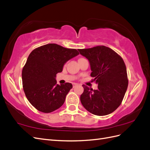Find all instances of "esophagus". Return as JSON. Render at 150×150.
Listing matches in <instances>:
<instances>
[{
	"label": "esophagus",
	"mask_w": 150,
	"mask_h": 150,
	"mask_svg": "<svg viewBox=\"0 0 150 150\" xmlns=\"http://www.w3.org/2000/svg\"><path fill=\"white\" fill-rule=\"evenodd\" d=\"M72 85H73V87H74V86H77V85H78V84H77V83H72Z\"/></svg>",
	"instance_id": "1"
}]
</instances>
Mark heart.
<instances>
[{
  "label": "heart",
  "mask_w": 150,
  "mask_h": 150,
  "mask_svg": "<svg viewBox=\"0 0 150 150\" xmlns=\"http://www.w3.org/2000/svg\"><path fill=\"white\" fill-rule=\"evenodd\" d=\"M80 59H83V58H81V59H79V60H80Z\"/></svg>",
  "instance_id": "obj_1"
}]
</instances>
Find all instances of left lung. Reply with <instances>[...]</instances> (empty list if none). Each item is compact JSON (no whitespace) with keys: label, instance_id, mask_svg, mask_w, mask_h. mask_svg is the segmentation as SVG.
<instances>
[{"label":"left lung","instance_id":"8db88e82","mask_svg":"<svg viewBox=\"0 0 150 150\" xmlns=\"http://www.w3.org/2000/svg\"><path fill=\"white\" fill-rule=\"evenodd\" d=\"M78 51L89 61L91 76L98 85L96 90L83 85L81 103L93 115L110 114L120 106L128 88V76L123 60L115 51L104 46Z\"/></svg>","mask_w":150,"mask_h":150}]
</instances>
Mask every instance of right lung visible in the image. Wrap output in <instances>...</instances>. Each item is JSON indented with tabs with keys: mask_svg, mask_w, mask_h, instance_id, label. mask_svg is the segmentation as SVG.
I'll return each instance as SVG.
<instances>
[{
	"mask_svg": "<svg viewBox=\"0 0 150 150\" xmlns=\"http://www.w3.org/2000/svg\"><path fill=\"white\" fill-rule=\"evenodd\" d=\"M78 54L75 49L56 44L44 45L30 52L22 69V85L28 101L38 110L49 113L62 106L72 85L57 84L56 74Z\"/></svg>",
	"mask_w": 150,
	"mask_h": 150,
	"instance_id": "add662e5",
	"label": "right lung"
}]
</instances>
